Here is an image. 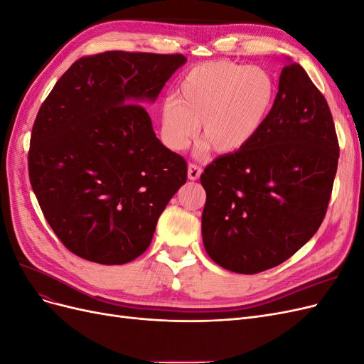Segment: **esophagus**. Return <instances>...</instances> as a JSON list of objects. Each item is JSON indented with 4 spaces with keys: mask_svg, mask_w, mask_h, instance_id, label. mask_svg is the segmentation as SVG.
Wrapping results in <instances>:
<instances>
[{
    "mask_svg": "<svg viewBox=\"0 0 364 364\" xmlns=\"http://www.w3.org/2000/svg\"><path fill=\"white\" fill-rule=\"evenodd\" d=\"M200 174H202L200 165H197V164H190L188 165V179L190 181H197L200 178Z\"/></svg>",
    "mask_w": 364,
    "mask_h": 364,
    "instance_id": "34e87169",
    "label": "esophagus"
}]
</instances>
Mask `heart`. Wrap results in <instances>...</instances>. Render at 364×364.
Wrapping results in <instances>:
<instances>
[{"label": "heart", "mask_w": 364, "mask_h": 364, "mask_svg": "<svg viewBox=\"0 0 364 364\" xmlns=\"http://www.w3.org/2000/svg\"><path fill=\"white\" fill-rule=\"evenodd\" d=\"M277 85L269 71L229 60L199 63L186 71L161 107V138L183 150L202 123V138L222 155L255 139L273 109Z\"/></svg>", "instance_id": "obj_1"}]
</instances>
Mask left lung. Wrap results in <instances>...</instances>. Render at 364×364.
I'll return each instance as SVG.
<instances>
[{
    "instance_id": "obj_1",
    "label": "left lung",
    "mask_w": 364,
    "mask_h": 364,
    "mask_svg": "<svg viewBox=\"0 0 364 364\" xmlns=\"http://www.w3.org/2000/svg\"><path fill=\"white\" fill-rule=\"evenodd\" d=\"M331 111L299 63L285 65L273 109L249 146L200 176L205 250L253 274L279 266L322 225L338 164Z\"/></svg>"
}]
</instances>
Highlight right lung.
<instances>
[{"label": "right lung", "mask_w": 364, "mask_h": 364, "mask_svg": "<svg viewBox=\"0 0 364 364\" xmlns=\"http://www.w3.org/2000/svg\"><path fill=\"white\" fill-rule=\"evenodd\" d=\"M185 62L182 54L85 56L42 103L30 183L54 234L77 257L106 266L138 258L186 182L185 159L156 138L142 106Z\"/></svg>", "instance_id": "add662e5"}]
</instances>
